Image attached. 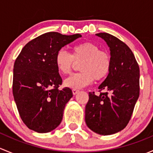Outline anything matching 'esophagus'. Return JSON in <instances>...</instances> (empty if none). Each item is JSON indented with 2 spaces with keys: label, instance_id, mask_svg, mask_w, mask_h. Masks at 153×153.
Here are the masks:
<instances>
[{
  "label": "esophagus",
  "instance_id": "34e87169",
  "mask_svg": "<svg viewBox=\"0 0 153 153\" xmlns=\"http://www.w3.org/2000/svg\"><path fill=\"white\" fill-rule=\"evenodd\" d=\"M78 92H79V90H78V89H72V93H73V95H76V94H78Z\"/></svg>",
  "mask_w": 153,
  "mask_h": 153
}]
</instances>
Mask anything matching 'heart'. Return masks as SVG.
<instances>
[{
    "label": "heart",
    "mask_w": 153,
    "mask_h": 153,
    "mask_svg": "<svg viewBox=\"0 0 153 153\" xmlns=\"http://www.w3.org/2000/svg\"><path fill=\"white\" fill-rule=\"evenodd\" d=\"M78 73L72 74L64 80V84L71 89H81L93 81L105 78L112 67V59L107 52L100 50L98 45L84 42L74 46L72 55L64 49H60L55 55V63L58 72L63 75L70 72L75 62H79Z\"/></svg>",
    "instance_id": "b5f03b06"
}]
</instances>
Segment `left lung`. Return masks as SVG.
<instances>
[{
    "label": "left lung",
    "mask_w": 153,
    "mask_h": 153,
    "mask_svg": "<svg viewBox=\"0 0 153 153\" xmlns=\"http://www.w3.org/2000/svg\"><path fill=\"white\" fill-rule=\"evenodd\" d=\"M106 43L110 51L112 67L95 95L89 93L85 108V122L94 132L102 135L117 133L129 123L139 97V67L126 44L106 33L95 34ZM109 93V94H108Z\"/></svg>",
    "instance_id": "left-lung-1"
}]
</instances>
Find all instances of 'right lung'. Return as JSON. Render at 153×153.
I'll list each match as a JSON object with an SVG mask.
<instances>
[{"label":"right lung","mask_w":153,"mask_h":153,"mask_svg":"<svg viewBox=\"0 0 153 153\" xmlns=\"http://www.w3.org/2000/svg\"><path fill=\"white\" fill-rule=\"evenodd\" d=\"M81 37L47 32L26 44L17 58L12 92L20 116L29 129L47 133L61 124L72 92L67 87L58 89L62 79L55 66V55Z\"/></svg>","instance_id":"add662e5"}]
</instances>
